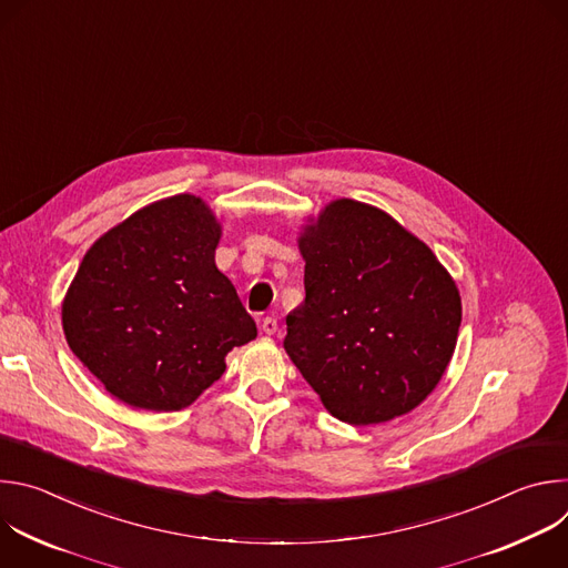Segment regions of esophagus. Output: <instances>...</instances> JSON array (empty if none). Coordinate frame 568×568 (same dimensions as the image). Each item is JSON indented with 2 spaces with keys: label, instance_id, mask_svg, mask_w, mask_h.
<instances>
[{
  "label": "esophagus",
  "instance_id": "esophagus-1",
  "mask_svg": "<svg viewBox=\"0 0 568 568\" xmlns=\"http://www.w3.org/2000/svg\"><path fill=\"white\" fill-rule=\"evenodd\" d=\"M261 328H263L265 335H274V333L278 331V321H276L274 316H265V318L261 321Z\"/></svg>",
  "mask_w": 568,
  "mask_h": 568
}]
</instances>
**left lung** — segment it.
Returning a JSON list of instances; mask_svg holds the SVG:
<instances>
[{
    "label": "left lung",
    "mask_w": 568,
    "mask_h": 568,
    "mask_svg": "<svg viewBox=\"0 0 568 568\" xmlns=\"http://www.w3.org/2000/svg\"><path fill=\"white\" fill-rule=\"evenodd\" d=\"M305 301L285 318V351L326 409L377 425L440 382L460 328V296L432 250L384 211L337 200L298 240Z\"/></svg>",
    "instance_id": "8db88e82"
}]
</instances>
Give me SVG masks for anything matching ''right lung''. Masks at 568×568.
Segmentation results:
<instances>
[{
	"label": "right lung",
	"instance_id": "obj_1",
	"mask_svg": "<svg viewBox=\"0 0 568 568\" xmlns=\"http://www.w3.org/2000/svg\"><path fill=\"white\" fill-rule=\"evenodd\" d=\"M217 240L209 206L175 195L108 231L80 263L62 303L67 344L130 407H189L258 335L215 267Z\"/></svg>",
	"mask_w": 568,
	"mask_h": 568
}]
</instances>
